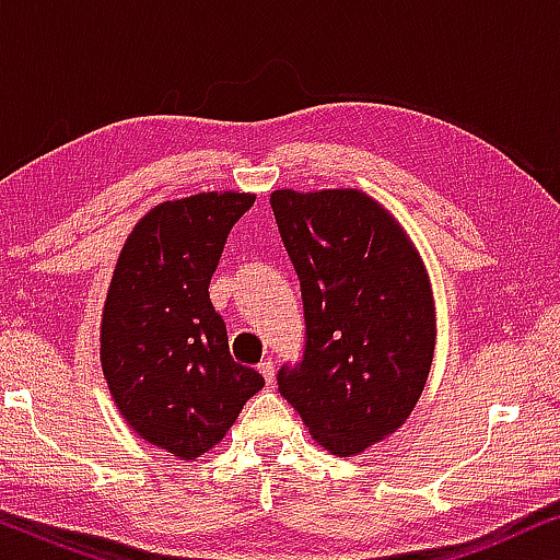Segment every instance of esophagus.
Masks as SVG:
<instances>
[{"mask_svg":"<svg viewBox=\"0 0 560 560\" xmlns=\"http://www.w3.org/2000/svg\"><path fill=\"white\" fill-rule=\"evenodd\" d=\"M257 370H259V374H262V377H265L267 385H272V382H275V364L270 362V359H265V362H259Z\"/></svg>","mask_w":560,"mask_h":560,"instance_id":"obj_1","label":"esophagus"}]
</instances>
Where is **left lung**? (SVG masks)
Returning <instances> with one entry per match:
<instances>
[{
  "mask_svg": "<svg viewBox=\"0 0 560 560\" xmlns=\"http://www.w3.org/2000/svg\"><path fill=\"white\" fill-rule=\"evenodd\" d=\"M280 240L301 280L305 347L278 389L336 456L395 433L423 393L433 295L408 236L354 188L275 190Z\"/></svg>",
  "mask_w": 560,
  "mask_h": 560,
  "instance_id": "left-lung-1",
  "label": "left lung"
}]
</instances>
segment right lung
<instances>
[{"instance_id": "right-lung-1", "label": "right lung", "mask_w": 560, "mask_h": 560, "mask_svg": "<svg viewBox=\"0 0 560 560\" xmlns=\"http://www.w3.org/2000/svg\"><path fill=\"white\" fill-rule=\"evenodd\" d=\"M249 194H198L152 209L121 249L102 320L104 377L127 423L152 446L196 458L224 439L265 387L229 354L209 282Z\"/></svg>"}]
</instances>
